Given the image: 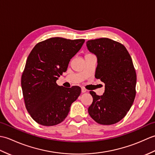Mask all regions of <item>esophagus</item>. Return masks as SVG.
Wrapping results in <instances>:
<instances>
[{"mask_svg":"<svg viewBox=\"0 0 155 155\" xmlns=\"http://www.w3.org/2000/svg\"><path fill=\"white\" fill-rule=\"evenodd\" d=\"M81 92H82V93H85V92H87V90L85 89L84 88H81Z\"/></svg>","mask_w":155,"mask_h":155,"instance_id":"1","label":"esophagus"}]
</instances>
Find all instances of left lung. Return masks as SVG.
Here are the masks:
<instances>
[{"mask_svg":"<svg viewBox=\"0 0 155 155\" xmlns=\"http://www.w3.org/2000/svg\"><path fill=\"white\" fill-rule=\"evenodd\" d=\"M97 57L95 78L105 84L103 95L90 91L93 101L88 114L97 123L113 124L126 116L136 96L137 74L132 58L123 45L107 38L87 42Z\"/></svg>","mask_w":155,"mask_h":155,"instance_id":"obj_1","label":"left lung"}]
</instances>
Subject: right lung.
I'll list each match as a JSON object with an SVG mask.
<instances>
[{
	"mask_svg": "<svg viewBox=\"0 0 155 155\" xmlns=\"http://www.w3.org/2000/svg\"><path fill=\"white\" fill-rule=\"evenodd\" d=\"M84 39L50 38L38 42L29 54L21 77L25 107L35 121L54 126L63 121L81 93L78 86L60 87L58 77L67 70L71 59Z\"/></svg>",
	"mask_w": 155,
	"mask_h": 155,
	"instance_id": "add662e5",
	"label": "right lung"
}]
</instances>
